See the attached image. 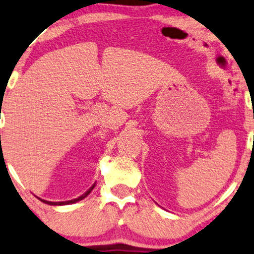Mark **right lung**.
Returning a JSON list of instances; mask_svg holds the SVG:
<instances>
[{
	"mask_svg": "<svg viewBox=\"0 0 254 254\" xmlns=\"http://www.w3.org/2000/svg\"><path fill=\"white\" fill-rule=\"evenodd\" d=\"M93 188H95V184L91 186V188L89 189L86 192H85L84 194H81V196L78 197V198H74V199H70V201H65V202H50V201H45V199H41V202H44V203H47V204H51V205H63V204H71V203H75V202L78 201H81V199H84L85 197L87 196V194L90 193L93 190Z\"/></svg>",
	"mask_w": 254,
	"mask_h": 254,
	"instance_id": "1",
	"label": "right lung"
}]
</instances>
